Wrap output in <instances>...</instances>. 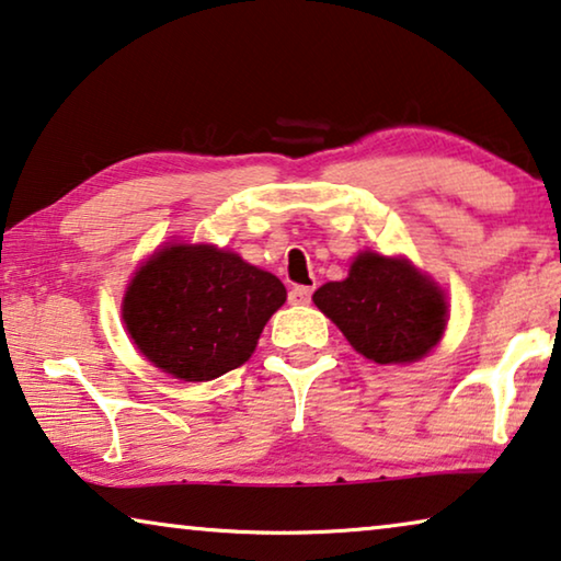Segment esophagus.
Returning a JSON list of instances; mask_svg holds the SVG:
<instances>
[{"instance_id": "esophagus-1", "label": "esophagus", "mask_w": 561, "mask_h": 561, "mask_svg": "<svg viewBox=\"0 0 561 561\" xmlns=\"http://www.w3.org/2000/svg\"><path fill=\"white\" fill-rule=\"evenodd\" d=\"M311 296H313V286H294L290 288V304H311Z\"/></svg>"}]
</instances>
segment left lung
<instances>
[{
  "label": "left lung",
  "instance_id": "obj_1",
  "mask_svg": "<svg viewBox=\"0 0 561 561\" xmlns=\"http://www.w3.org/2000/svg\"><path fill=\"white\" fill-rule=\"evenodd\" d=\"M313 304L362 356L410 364L430 354L448 327V298L408 257L364 250L344 280L321 286Z\"/></svg>",
  "mask_w": 561,
  "mask_h": 561
}]
</instances>
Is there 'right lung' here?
I'll list each match as a JSON object with an SVG mask.
<instances>
[{"label":"right lung","mask_w":561,"mask_h":561,"mask_svg":"<svg viewBox=\"0 0 561 561\" xmlns=\"http://www.w3.org/2000/svg\"><path fill=\"white\" fill-rule=\"evenodd\" d=\"M283 304L286 286L238 253L169 242L128 283L124 323L153 367L209 381L250 359Z\"/></svg>","instance_id":"add662e5"}]
</instances>
